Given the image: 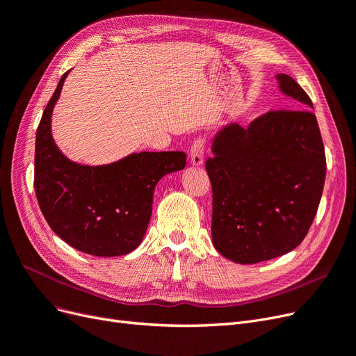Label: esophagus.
Returning <instances> with one entry per match:
<instances>
[{
  "instance_id": "obj_1",
  "label": "esophagus",
  "mask_w": 356,
  "mask_h": 356,
  "mask_svg": "<svg viewBox=\"0 0 356 356\" xmlns=\"http://www.w3.org/2000/svg\"><path fill=\"white\" fill-rule=\"evenodd\" d=\"M204 149H205V139L198 138L191 147V163L192 165H202L204 163Z\"/></svg>"
}]
</instances>
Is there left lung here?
Masks as SVG:
<instances>
[{"mask_svg": "<svg viewBox=\"0 0 356 356\" xmlns=\"http://www.w3.org/2000/svg\"><path fill=\"white\" fill-rule=\"evenodd\" d=\"M279 88L299 108L268 111L248 127L230 123L213 140L205 168L213 186L217 251L257 264L295 249L317 214L325 154L307 92L291 76Z\"/></svg>", "mask_w": 356, "mask_h": 356, "instance_id": "8db88e82", "label": "left lung"}]
</instances>
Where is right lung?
I'll return each mask as SVG.
<instances>
[{
	"mask_svg": "<svg viewBox=\"0 0 356 356\" xmlns=\"http://www.w3.org/2000/svg\"><path fill=\"white\" fill-rule=\"evenodd\" d=\"M65 72L44 110L35 142V192L57 236L95 257L126 255L136 249L152 214L161 177L186 165L181 151L130 154L107 165H82L64 156L51 135V115Z\"/></svg>",
	"mask_w": 356,
	"mask_h": 356,
	"instance_id": "1",
	"label": "right lung"
}]
</instances>
